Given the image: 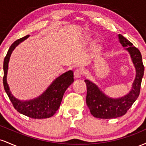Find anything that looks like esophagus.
Listing matches in <instances>:
<instances>
[{"instance_id": "obj_1", "label": "esophagus", "mask_w": 146, "mask_h": 146, "mask_svg": "<svg viewBox=\"0 0 146 146\" xmlns=\"http://www.w3.org/2000/svg\"><path fill=\"white\" fill-rule=\"evenodd\" d=\"M82 75H83V71L82 69H80V68H78V69L75 70L74 72L75 77L77 78H81Z\"/></svg>"}]
</instances>
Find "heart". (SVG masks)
I'll return each mask as SVG.
<instances>
[{"mask_svg":"<svg viewBox=\"0 0 146 146\" xmlns=\"http://www.w3.org/2000/svg\"><path fill=\"white\" fill-rule=\"evenodd\" d=\"M101 48H102V46H101V45H100V44H98V45H96V46H95V51H97V52H99L100 51V50H101Z\"/></svg>","mask_w":146,"mask_h":146,"instance_id":"heart-1","label":"heart"}]
</instances>
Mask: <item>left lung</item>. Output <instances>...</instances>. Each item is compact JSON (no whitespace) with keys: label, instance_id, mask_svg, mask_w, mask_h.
<instances>
[{"label":"left lung","instance_id":"obj_1","mask_svg":"<svg viewBox=\"0 0 146 146\" xmlns=\"http://www.w3.org/2000/svg\"><path fill=\"white\" fill-rule=\"evenodd\" d=\"M119 42L130 53L136 69V77L128 94L119 98H111L105 95L98 86L92 82L85 80L87 94L86 102L90 113L96 118L113 119L123 116L138 98L144 73V66L139 50L133 46L122 35L119 34Z\"/></svg>","mask_w":146,"mask_h":146}]
</instances>
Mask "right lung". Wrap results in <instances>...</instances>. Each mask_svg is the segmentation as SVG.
I'll use <instances>...</instances> for the list:
<instances>
[{
	"instance_id": "add662e5",
	"label": "right lung",
	"mask_w": 146,
	"mask_h": 146,
	"mask_svg": "<svg viewBox=\"0 0 146 146\" xmlns=\"http://www.w3.org/2000/svg\"><path fill=\"white\" fill-rule=\"evenodd\" d=\"M29 35L17 40L11 45L3 62V85L14 108L18 113L33 119H46L53 116L59 108L63 95L67 88L74 81L73 72L68 71L57 78L44 93L38 98L29 101H21L14 98L7 82L8 63L11 53L16 46L26 40Z\"/></svg>"
}]
</instances>
